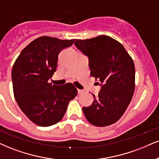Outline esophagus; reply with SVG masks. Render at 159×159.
<instances>
[{"label": "esophagus", "instance_id": "1", "mask_svg": "<svg viewBox=\"0 0 159 159\" xmlns=\"http://www.w3.org/2000/svg\"><path fill=\"white\" fill-rule=\"evenodd\" d=\"M77 91H78V93H79V94H81V93H84V91H83V90H80V89H78Z\"/></svg>", "mask_w": 159, "mask_h": 159}]
</instances>
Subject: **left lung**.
Returning a JSON list of instances; mask_svg holds the SVG:
<instances>
[{
	"mask_svg": "<svg viewBox=\"0 0 159 159\" xmlns=\"http://www.w3.org/2000/svg\"><path fill=\"white\" fill-rule=\"evenodd\" d=\"M74 44L89 59L91 75L100 92L89 107H83L87 120L97 127L116 122L128 107L135 90V66L124 46L106 35L76 40Z\"/></svg>",
	"mask_w": 159,
	"mask_h": 159,
	"instance_id": "left-lung-1",
	"label": "left lung"
}]
</instances>
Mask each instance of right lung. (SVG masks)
<instances>
[{
    "instance_id": "obj_1",
    "label": "right lung",
    "mask_w": 159,
    "mask_h": 159,
    "mask_svg": "<svg viewBox=\"0 0 159 159\" xmlns=\"http://www.w3.org/2000/svg\"><path fill=\"white\" fill-rule=\"evenodd\" d=\"M74 42L40 37L23 48L13 65L14 96L21 111L38 126L59 122L77 94L72 83L56 85L48 81L56 71L59 54Z\"/></svg>"
}]
</instances>
